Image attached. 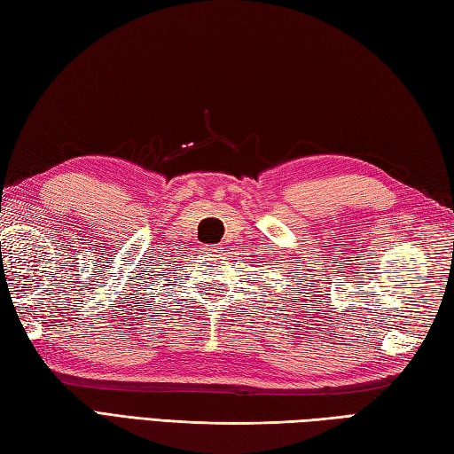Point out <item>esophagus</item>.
Returning <instances> with one entry per match:
<instances>
[{
    "label": "esophagus",
    "instance_id": "34e87169",
    "mask_svg": "<svg viewBox=\"0 0 454 454\" xmlns=\"http://www.w3.org/2000/svg\"><path fill=\"white\" fill-rule=\"evenodd\" d=\"M208 250H212V247H208ZM212 252H215V250H212Z\"/></svg>",
    "mask_w": 454,
    "mask_h": 454
}]
</instances>
